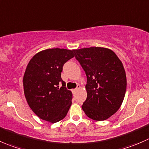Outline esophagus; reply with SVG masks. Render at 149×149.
Instances as JSON below:
<instances>
[{
	"mask_svg": "<svg viewBox=\"0 0 149 149\" xmlns=\"http://www.w3.org/2000/svg\"><path fill=\"white\" fill-rule=\"evenodd\" d=\"M80 88H81L80 85H77V88H75V89H73V90H72V92H76V91H77V90L80 89Z\"/></svg>",
	"mask_w": 149,
	"mask_h": 149,
	"instance_id": "1",
	"label": "esophagus"
}]
</instances>
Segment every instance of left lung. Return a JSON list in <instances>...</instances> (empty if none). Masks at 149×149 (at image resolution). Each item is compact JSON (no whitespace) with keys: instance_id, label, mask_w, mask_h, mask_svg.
Instances as JSON below:
<instances>
[{"instance_id":"left-lung-1","label":"left lung","mask_w":149,"mask_h":149,"mask_svg":"<svg viewBox=\"0 0 149 149\" xmlns=\"http://www.w3.org/2000/svg\"><path fill=\"white\" fill-rule=\"evenodd\" d=\"M87 76V98L82 106L89 118L103 121L120 108L127 88L123 64L115 53L101 47L74 50Z\"/></svg>"}]
</instances>
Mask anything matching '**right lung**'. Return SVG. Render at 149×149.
<instances>
[{
    "label": "right lung",
    "instance_id": "right-lung-1",
    "mask_svg": "<svg viewBox=\"0 0 149 149\" xmlns=\"http://www.w3.org/2000/svg\"><path fill=\"white\" fill-rule=\"evenodd\" d=\"M74 56V50L49 48L35 54L27 64L23 77L25 98L42 120L55 123L67 115L72 93L66 88L61 73L64 64Z\"/></svg>",
    "mask_w": 149,
    "mask_h": 149
}]
</instances>
